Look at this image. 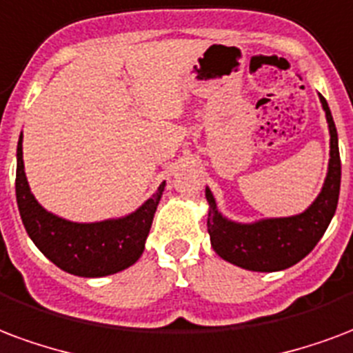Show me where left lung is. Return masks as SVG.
I'll list each match as a JSON object with an SVG mask.
<instances>
[{
    "label": "left lung",
    "instance_id": "obj_1",
    "mask_svg": "<svg viewBox=\"0 0 353 353\" xmlns=\"http://www.w3.org/2000/svg\"><path fill=\"white\" fill-rule=\"evenodd\" d=\"M330 123V168L327 177L309 210L283 219H263L252 224L232 223L216 210L215 198L205 189L210 202L208 232L211 247L226 262L249 271H281L294 265L314 249L335 215L341 190V155L339 137L325 99L320 95Z\"/></svg>",
    "mask_w": 353,
    "mask_h": 353
}]
</instances>
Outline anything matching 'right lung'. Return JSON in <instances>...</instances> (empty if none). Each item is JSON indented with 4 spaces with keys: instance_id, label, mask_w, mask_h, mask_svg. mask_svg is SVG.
<instances>
[{
    "instance_id": "add662e5",
    "label": "right lung",
    "mask_w": 353,
    "mask_h": 353,
    "mask_svg": "<svg viewBox=\"0 0 353 353\" xmlns=\"http://www.w3.org/2000/svg\"><path fill=\"white\" fill-rule=\"evenodd\" d=\"M164 185L153 196L121 219L103 223H70L48 213L31 194L23 172L22 134L17 150V202L28 236L59 270L78 276H106L127 270L142 256Z\"/></svg>"
}]
</instances>
